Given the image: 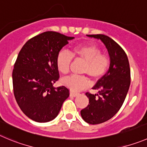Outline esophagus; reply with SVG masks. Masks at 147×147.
Returning <instances> with one entry per match:
<instances>
[{
  "mask_svg": "<svg viewBox=\"0 0 147 147\" xmlns=\"http://www.w3.org/2000/svg\"><path fill=\"white\" fill-rule=\"evenodd\" d=\"M79 94V93H76V92H70V96H71V97H76V96H78Z\"/></svg>",
  "mask_w": 147,
  "mask_h": 147,
  "instance_id": "34e87169",
  "label": "esophagus"
}]
</instances>
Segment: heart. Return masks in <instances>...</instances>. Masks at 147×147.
<instances>
[{"label":"heart","instance_id":"1","mask_svg":"<svg viewBox=\"0 0 147 147\" xmlns=\"http://www.w3.org/2000/svg\"><path fill=\"white\" fill-rule=\"evenodd\" d=\"M72 58L83 60L85 64L82 73L86 74L93 79L102 77L108 71L110 65V58L107 54L102 53L98 46L94 44H84L75 46L71 50V54L65 50L58 53L55 65L61 74L65 75L70 70ZM89 80L85 76L73 75L62 80V84L72 92H79L89 85Z\"/></svg>","mask_w":147,"mask_h":147}]
</instances>
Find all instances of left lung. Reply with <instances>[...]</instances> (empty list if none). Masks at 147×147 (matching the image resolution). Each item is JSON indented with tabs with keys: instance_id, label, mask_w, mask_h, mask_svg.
<instances>
[{
	"instance_id": "obj_1",
	"label": "left lung",
	"mask_w": 147,
	"mask_h": 147,
	"mask_svg": "<svg viewBox=\"0 0 147 147\" xmlns=\"http://www.w3.org/2000/svg\"><path fill=\"white\" fill-rule=\"evenodd\" d=\"M87 36L101 40L110 58L108 71L92 88L98 90L99 93L92 94L86 92L89 105L81 110L84 121L95 125L110 120L121 109L129 89L131 71L126 53L116 42L104 34Z\"/></svg>"
}]
</instances>
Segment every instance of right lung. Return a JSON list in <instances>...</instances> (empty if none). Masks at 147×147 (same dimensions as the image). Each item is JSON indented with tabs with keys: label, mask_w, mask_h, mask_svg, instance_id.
Returning <instances> with one entry per match:
<instances>
[{
	"label": "right lung",
	"mask_w": 147,
	"mask_h": 147,
	"mask_svg": "<svg viewBox=\"0 0 147 147\" xmlns=\"http://www.w3.org/2000/svg\"><path fill=\"white\" fill-rule=\"evenodd\" d=\"M72 39L48 31L29 39L18 55L12 73L13 94L22 111L36 122L56 118L69 96L65 86L53 85L60 77L57 55Z\"/></svg>",
	"instance_id": "add662e5"
}]
</instances>
